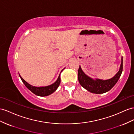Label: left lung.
Here are the masks:
<instances>
[{"mask_svg": "<svg viewBox=\"0 0 134 134\" xmlns=\"http://www.w3.org/2000/svg\"><path fill=\"white\" fill-rule=\"evenodd\" d=\"M123 70V59L119 70L115 76L108 80H103L100 79L94 80L84 74L81 67L79 66L78 70V80L82 87L88 91L96 94L104 93L110 91L117 83L121 76Z\"/></svg>", "mask_w": 134, "mask_h": 134, "instance_id": "1", "label": "left lung"}]
</instances>
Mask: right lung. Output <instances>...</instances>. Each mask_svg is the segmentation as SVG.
<instances>
[{
	"label": "right lung",
	"mask_w": 134,
	"mask_h": 134,
	"mask_svg": "<svg viewBox=\"0 0 134 134\" xmlns=\"http://www.w3.org/2000/svg\"><path fill=\"white\" fill-rule=\"evenodd\" d=\"M63 70H62L61 72ZM19 76H20V78H21V79L22 81L23 82V83L25 84L26 87L28 88V90H29L34 94H35L37 96H41V97L47 96H49V95L51 94V93H53V92H54L57 90V89L58 88V87H59V85L60 83V75H59V76H58L57 80L54 83L49 85V86L40 87H36L32 86V85H31L30 84L27 83L25 80H24L22 78V77L20 76V75H19Z\"/></svg>",
	"instance_id": "1"
}]
</instances>
